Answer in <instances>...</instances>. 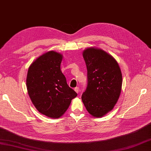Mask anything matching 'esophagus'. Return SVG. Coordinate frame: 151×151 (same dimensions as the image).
<instances>
[{"instance_id":"esophagus-1","label":"esophagus","mask_w":151,"mask_h":151,"mask_svg":"<svg viewBox=\"0 0 151 151\" xmlns=\"http://www.w3.org/2000/svg\"><path fill=\"white\" fill-rule=\"evenodd\" d=\"M74 90L75 91V92H76V93H79V87H75Z\"/></svg>"}]
</instances>
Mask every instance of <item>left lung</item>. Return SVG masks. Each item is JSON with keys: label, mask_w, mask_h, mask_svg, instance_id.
<instances>
[{"label": "left lung", "mask_w": 151, "mask_h": 151, "mask_svg": "<svg viewBox=\"0 0 151 151\" xmlns=\"http://www.w3.org/2000/svg\"><path fill=\"white\" fill-rule=\"evenodd\" d=\"M83 57L87 70V86L82 100L91 115L102 117L113 109L120 95L121 70L116 60L101 49L87 48Z\"/></svg>", "instance_id": "8db88e82"}]
</instances>
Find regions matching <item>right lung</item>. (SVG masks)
I'll return each mask as SVG.
<instances>
[{
	"label": "right lung",
	"instance_id": "1",
	"mask_svg": "<svg viewBox=\"0 0 151 151\" xmlns=\"http://www.w3.org/2000/svg\"><path fill=\"white\" fill-rule=\"evenodd\" d=\"M62 60V55L48 51L31 64L27 75V89L31 101L39 113L52 118L64 114L77 96L61 71Z\"/></svg>",
	"mask_w": 151,
	"mask_h": 151
}]
</instances>
